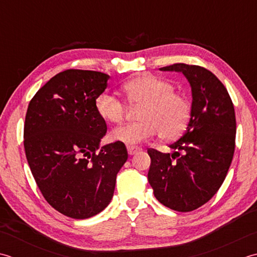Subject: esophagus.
<instances>
[{"mask_svg": "<svg viewBox=\"0 0 257 257\" xmlns=\"http://www.w3.org/2000/svg\"><path fill=\"white\" fill-rule=\"evenodd\" d=\"M141 150L140 146H134V145H127V152L130 155H134L135 153H138V152Z\"/></svg>", "mask_w": 257, "mask_h": 257, "instance_id": "obj_1", "label": "esophagus"}]
</instances>
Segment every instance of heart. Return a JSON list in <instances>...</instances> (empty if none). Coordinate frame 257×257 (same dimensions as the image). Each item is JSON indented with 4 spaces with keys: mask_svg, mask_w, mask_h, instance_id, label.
Returning a JSON list of instances; mask_svg holds the SVG:
<instances>
[{
    "mask_svg": "<svg viewBox=\"0 0 257 257\" xmlns=\"http://www.w3.org/2000/svg\"><path fill=\"white\" fill-rule=\"evenodd\" d=\"M123 92L130 104L142 105L139 111L141 121L114 128L112 140L133 145L153 138L156 133L161 140L173 141L185 132L191 118L190 102L174 92L170 82L144 74L124 83ZM95 109L108 123L122 122L126 112L121 99L108 92L98 94Z\"/></svg>",
    "mask_w": 257,
    "mask_h": 257,
    "instance_id": "1",
    "label": "heart"
}]
</instances>
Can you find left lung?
<instances>
[{
    "label": "left lung",
    "mask_w": 257,
    "mask_h": 257,
    "mask_svg": "<svg viewBox=\"0 0 257 257\" xmlns=\"http://www.w3.org/2000/svg\"><path fill=\"white\" fill-rule=\"evenodd\" d=\"M161 71L182 72L192 87L187 130L170 144L173 153L149 149L148 179L166 207L191 212L215 195L226 177L235 150L234 105L223 83L205 67L175 63Z\"/></svg>",
    "instance_id": "8db88e82"
}]
</instances>
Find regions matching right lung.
<instances>
[{
	"mask_svg": "<svg viewBox=\"0 0 257 257\" xmlns=\"http://www.w3.org/2000/svg\"><path fill=\"white\" fill-rule=\"evenodd\" d=\"M108 78L63 71L36 92L25 115L24 150L36 184L52 207L72 218L92 217L108 205L128 156L117 141L98 150L107 126L95 98Z\"/></svg>",
	"mask_w": 257,
	"mask_h": 257,
	"instance_id": "1",
	"label": "right lung"
}]
</instances>
